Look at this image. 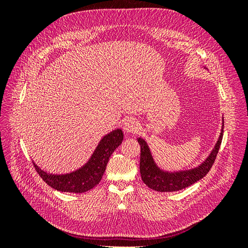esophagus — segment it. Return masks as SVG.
<instances>
[{"label":"esophagus","instance_id":"1","mask_svg":"<svg viewBox=\"0 0 248 248\" xmlns=\"http://www.w3.org/2000/svg\"><path fill=\"white\" fill-rule=\"evenodd\" d=\"M140 128V124L137 121L136 119L133 118H128L125 120L124 122V130L129 132V133H133V132H137Z\"/></svg>","mask_w":248,"mask_h":248}]
</instances>
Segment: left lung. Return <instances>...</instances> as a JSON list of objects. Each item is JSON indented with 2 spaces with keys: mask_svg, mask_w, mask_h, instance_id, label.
<instances>
[{
  "mask_svg": "<svg viewBox=\"0 0 248 248\" xmlns=\"http://www.w3.org/2000/svg\"><path fill=\"white\" fill-rule=\"evenodd\" d=\"M222 136L223 129H221L219 139L217 140V144L215 145L213 151L199 168L177 172L163 171L157 168L152 158V155L151 152H150L147 142L142 139H139L138 141L140 145V170L142 182H144L149 188L160 192L181 190L183 188H186V187L192 185L193 183L198 182L199 180L204 178L208 174L210 169L212 168L213 163L216 159V156L219 151Z\"/></svg>",
  "mask_w": 248,
  "mask_h": 248,
  "instance_id": "1",
  "label": "left lung"
}]
</instances>
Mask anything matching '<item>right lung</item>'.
Instances as JSON below:
<instances>
[{
  "mask_svg": "<svg viewBox=\"0 0 248 248\" xmlns=\"http://www.w3.org/2000/svg\"><path fill=\"white\" fill-rule=\"evenodd\" d=\"M123 132L117 129L104 137L97 146L91 159L81 169L66 175L47 174L34 163L36 171L46 184L54 189L64 192L81 193L92 188L100 182L103 172L112 152L121 145Z\"/></svg>",
  "mask_w": 248,
  "mask_h": 248,
  "instance_id": "1",
  "label": "right lung"
}]
</instances>
